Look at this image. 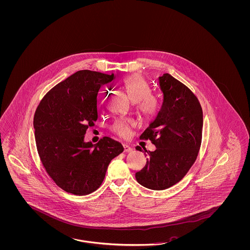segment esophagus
<instances>
[{
  "label": "esophagus",
  "instance_id": "1",
  "mask_svg": "<svg viewBox=\"0 0 250 250\" xmlns=\"http://www.w3.org/2000/svg\"><path fill=\"white\" fill-rule=\"evenodd\" d=\"M133 148L129 146L128 145H124V152H131Z\"/></svg>",
  "mask_w": 250,
  "mask_h": 250
}]
</instances>
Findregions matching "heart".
Here are the masks:
<instances>
[{
	"label": "heart",
	"mask_w": 250,
	"mask_h": 250,
	"mask_svg": "<svg viewBox=\"0 0 250 250\" xmlns=\"http://www.w3.org/2000/svg\"><path fill=\"white\" fill-rule=\"evenodd\" d=\"M122 85L131 100L136 102V109L144 118L149 119L156 115L159 109V101L156 95L149 92L148 85L142 76H129L123 81ZM134 123L130 119H118L112 125V131L119 136L127 137Z\"/></svg>",
	"instance_id": "obj_1"
}]
</instances>
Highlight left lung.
Returning <instances> with one entry per match:
<instances>
[{
	"instance_id": "left-lung-1",
	"label": "left lung",
	"mask_w": 250,
	"mask_h": 250,
	"mask_svg": "<svg viewBox=\"0 0 250 250\" xmlns=\"http://www.w3.org/2000/svg\"><path fill=\"white\" fill-rule=\"evenodd\" d=\"M159 85L163 98L160 111L140 136L157 149L145 150L146 164L136 173L138 183L155 190L167 189L187 174L198 157L204 125L202 106L186 85L168 73L159 77ZM136 150L142 151L140 146Z\"/></svg>"
}]
</instances>
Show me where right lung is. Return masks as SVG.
<instances>
[{"mask_svg":"<svg viewBox=\"0 0 250 250\" xmlns=\"http://www.w3.org/2000/svg\"><path fill=\"white\" fill-rule=\"evenodd\" d=\"M114 79V73L79 70L54 86L36 110L35 138L41 163L60 188L74 195L98 189L111 160L124 151L108 136L94 146L84 142L87 129L98 119L99 90Z\"/></svg>","mask_w":250,"mask_h":250,"instance_id":"right-lung-1","label":"right lung"}]
</instances>
